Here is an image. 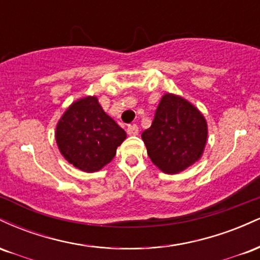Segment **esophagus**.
Listing matches in <instances>:
<instances>
[{"mask_svg": "<svg viewBox=\"0 0 260 260\" xmlns=\"http://www.w3.org/2000/svg\"><path fill=\"white\" fill-rule=\"evenodd\" d=\"M127 133L129 134V136H137V134L139 133V127L137 126V124H129V126L127 127Z\"/></svg>", "mask_w": 260, "mask_h": 260, "instance_id": "1", "label": "esophagus"}]
</instances>
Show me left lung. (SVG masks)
Masks as SVG:
<instances>
[{
	"label": "left lung",
	"instance_id": "left-lung-1",
	"mask_svg": "<svg viewBox=\"0 0 260 260\" xmlns=\"http://www.w3.org/2000/svg\"><path fill=\"white\" fill-rule=\"evenodd\" d=\"M207 138L204 116L183 98L169 92L161 98L150 128L142 133L154 165L170 175L201 159Z\"/></svg>",
	"mask_w": 260,
	"mask_h": 260
}]
</instances>
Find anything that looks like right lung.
Listing matches in <instances>:
<instances>
[{
    "label": "right lung",
    "instance_id": "obj_1",
    "mask_svg": "<svg viewBox=\"0 0 260 260\" xmlns=\"http://www.w3.org/2000/svg\"><path fill=\"white\" fill-rule=\"evenodd\" d=\"M126 132L106 115L95 96L67 109L56 127V142L64 159L85 172L99 171L116 155Z\"/></svg>",
    "mask_w": 260,
    "mask_h": 260
}]
</instances>
